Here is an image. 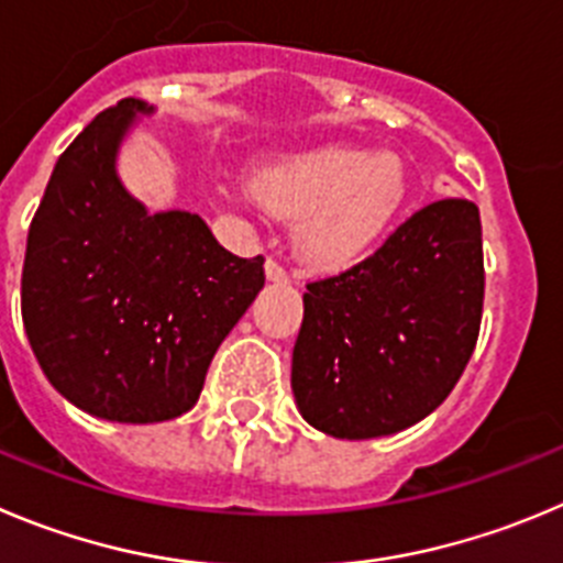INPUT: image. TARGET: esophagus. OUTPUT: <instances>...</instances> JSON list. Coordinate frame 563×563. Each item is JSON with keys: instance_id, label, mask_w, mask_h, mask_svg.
Instances as JSON below:
<instances>
[{"instance_id": "obj_1", "label": "esophagus", "mask_w": 563, "mask_h": 563, "mask_svg": "<svg viewBox=\"0 0 563 563\" xmlns=\"http://www.w3.org/2000/svg\"><path fill=\"white\" fill-rule=\"evenodd\" d=\"M264 272H266V280H269V283H286L288 280L286 269H283L277 261H272V257L264 264Z\"/></svg>"}]
</instances>
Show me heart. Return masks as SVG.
<instances>
[{
	"label": "heart",
	"mask_w": 563,
	"mask_h": 563,
	"mask_svg": "<svg viewBox=\"0 0 563 563\" xmlns=\"http://www.w3.org/2000/svg\"><path fill=\"white\" fill-rule=\"evenodd\" d=\"M252 197L272 217L294 222V250L308 266L341 272L391 233L406 208L408 172L386 150L319 146L257 166Z\"/></svg>",
	"instance_id": "b5f03b06"
}]
</instances>
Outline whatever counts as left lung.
Wrapping results in <instances>:
<instances>
[{
    "label": "left lung",
    "instance_id": "left-lung-1",
    "mask_svg": "<svg viewBox=\"0 0 563 563\" xmlns=\"http://www.w3.org/2000/svg\"><path fill=\"white\" fill-rule=\"evenodd\" d=\"M483 280L477 205L439 199L353 269L308 283L291 355L302 419L377 439L433 413L475 350Z\"/></svg>",
    "mask_w": 563,
    "mask_h": 563
}]
</instances>
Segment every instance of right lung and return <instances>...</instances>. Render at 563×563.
Segmentation results:
<instances>
[{"label": "right lung", "instance_id": "add662e5", "mask_svg": "<svg viewBox=\"0 0 563 563\" xmlns=\"http://www.w3.org/2000/svg\"><path fill=\"white\" fill-rule=\"evenodd\" d=\"M122 99L57 157L21 272V319L46 380L108 422L191 411L208 366L264 288V257L224 250L188 210L150 213L119 180Z\"/></svg>", "mask_w": 563, "mask_h": 563}]
</instances>
